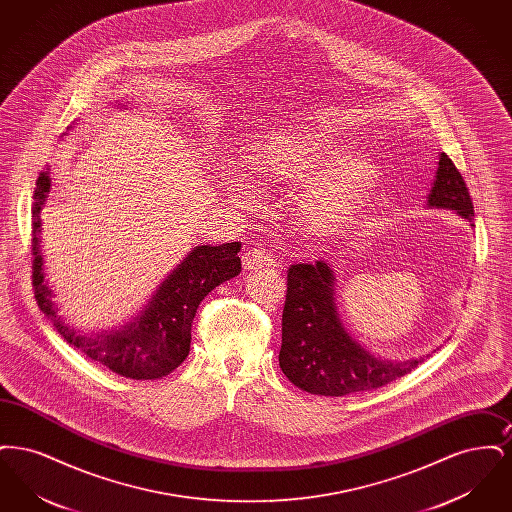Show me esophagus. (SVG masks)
Segmentation results:
<instances>
[{
    "instance_id": "1",
    "label": "esophagus",
    "mask_w": 512,
    "mask_h": 512,
    "mask_svg": "<svg viewBox=\"0 0 512 512\" xmlns=\"http://www.w3.org/2000/svg\"><path fill=\"white\" fill-rule=\"evenodd\" d=\"M272 255L270 251L265 249L263 245H257V247H251L244 253V265L247 268L265 267V265H272Z\"/></svg>"
}]
</instances>
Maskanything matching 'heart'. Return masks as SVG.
<instances>
[{
    "label": "heart",
    "instance_id": "1",
    "mask_svg": "<svg viewBox=\"0 0 512 512\" xmlns=\"http://www.w3.org/2000/svg\"><path fill=\"white\" fill-rule=\"evenodd\" d=\"M347 142L328 136L320 130H303L278 136L255 159L257 169L276 184L305 182L317 172L332 169L305 184L297 197V215L305 226L320 236L341 230L363 205L366 195L378 180V163L365 153H349ZM230 192L251 197L249 180L240 172L224 178Z\"/></svg>",
    "mask_w": 512,
    "mask_h": 512
}]
</instances>
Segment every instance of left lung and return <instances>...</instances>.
<instances>
[{"mask_svg":"<svg viewBox=\"0 0 512 512\" xmlns=\"http://www.w3.org/2000/svg\"><path fill=\"white\" fill-rule=\"evenodd\" d=\"M428 205L453 209L468 222L474 220V205L463 176L445 153L439 155ZM278 361L297 388L326 397L382 388L418 365V361L374 359L353 341L336 309L334 272L322 261L292 265L288 270Z\"/></svg>","mask_w":512,"mask_h":512,"instance_id":"left-lung-1","label":"left lung"}]
</instances>
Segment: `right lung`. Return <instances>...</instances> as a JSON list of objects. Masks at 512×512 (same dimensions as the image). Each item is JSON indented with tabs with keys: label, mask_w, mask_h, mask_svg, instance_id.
Wrapping results in <instances>:
<instances>
[{
	"label": "right lung",
	"mask_w": 512,
	"mask_h": 512,
	"mask_svg": "<svg viewBox=\"0 0 512 512\" xmlns=\"http://www.w3.org/2000/svg\"><path fill=\"white\" fill-rule=\"evenodd\" d=\"M49 186V169H44L38 174L32 205V286L40 311L51 318L53 326L67 343L111 372L132 380L167 376L190 353L192 320L199 303L224 280L240 274L242 261L238 253L242 244L232 242L195 247L130 324L98 338H82L55 315L51 292L44 282L40 211Z\"/></svg>",
	"instance_id": "1"
}]
</instances>
